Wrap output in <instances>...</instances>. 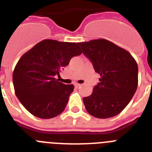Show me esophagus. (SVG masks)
Masks as SVG:
<instances>
[{
	"instance_id": "1",
	"label": "esophagus",
	"mask_w": 152,
	"mask_h": 152,
	"mask_svg": "<svg viewBox=\"0 0 152 152\" xmlns=\"http://www.w3.org/2000/svg\"><path fill=\"white\" fill-rule=\"evenodd\" d=\"M81 86V84H80V83H75V87H79Z\"/></svg>"
}]
</instances>
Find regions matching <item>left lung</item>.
I'll list each match as a JSON object with an SVG mask.
<instances>
[{"label": "left lung", "mask_w": 152, "mask_h": 152, "mask_svg": "<svg viewBox=\"0 0 152 152\" xmlns=\"http://www.w3.org/2000/svg\"><path fill=\"white\" fill-rule=\"evenodd\" d=\"M100 75L90 96L83 98L87 112L97 118L116 116L133 98L138 86V65L131 54L105 39L77 43Z\"/></svg>", "instance_id": "8db88e82"}]
</instances>
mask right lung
I'll use <instances>...</instances> for the list:
<instances>
[{"instance_id": "right-lung-1", "label": "right lung", "mask_w": 152, "mask_h": 152, "mask_svg": "<svg viewBox=\"0 0 152 152\" xmlns=\"http://www.w3.org/2000/svg\"><path fill=\"white\" fill-rule=\"evenodd\" d=\"M82 53L76 43L44 40L23 54L12 74L16 96L31 115L49 119L65 110L74 85L64 84L55 78Z\"/></svg>"}]
</instances>
